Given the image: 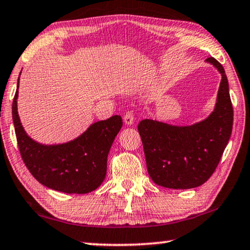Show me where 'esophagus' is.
Here are the masks:
<instances>
[{
	"instance_id": "obj_1",
	"label": "esophagus",
	"mask_w": 250,
	"mask_h": 250,
	"mask_svg": "<svg viewBox=\"0 0 250 250\" xmlns=\"http://www.w3.org/2000/svg\"><path fill=\"white\" fill-rule=\"evenodd\" d=\"M124 120H125V124L126 125H132L133 124H135V117H133L132 112L125 113Z\"/></svg>"
}]
</instances>
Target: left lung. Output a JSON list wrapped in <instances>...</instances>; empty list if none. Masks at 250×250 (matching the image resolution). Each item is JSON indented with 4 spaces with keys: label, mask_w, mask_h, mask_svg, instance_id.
Returning <instances> with one entry per match:
<instances>
[{
    "label": "left lung",
    "mask_w": 250,
    "mask_h": 250,
    "mask_svg": "<svg viewBox=\"0 0 250 250\" xmlns=\"http://www.w3.org/2000/svg\"><path fill=\"white\" fill-rule=\"evenodd\" d=\"M221 74L214 109L202 121L191 125H170L144 119L138 125L149 176L167 188H194L211 177L229 143L233 110L228 78L222 65L208 58Z\"/></svg>",
    "instance_id": "obj_1"
}]
</instances>
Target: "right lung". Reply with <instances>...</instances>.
<instances>
[{"label":"right lung","mask_w":250,"mask_h":250,"mask_svg":"<svg viewBox=\"0 0 250 250\" xmlns=\"http://www.w3.org/2000/svg\"><path fill=\"white\" fill-rule=\"evenodd\" d=\"M19 81L20 76L13 99L12 119L21 157L29 172L39 183L55 191L68 194L94 191L105 178L107 155L122 128L120 115L94 122L67 143H38L25 132L19 117Z\"/></svg>","instance_id":"add662e5"}]
</instances>
